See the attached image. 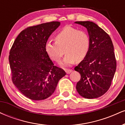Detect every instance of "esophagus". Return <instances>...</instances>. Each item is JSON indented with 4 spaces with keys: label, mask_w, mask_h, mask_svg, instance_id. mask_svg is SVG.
Masks as SVG:
<instances>
[{
    "label": "esophagus",
    "mask_w": 125,
    "mask_h": 125,
    "mask_svg": "<svg viewBox=\"0 0 125 125\" xmlns=\"http://www.w3.org/2000/svg\"><path fill=\"white\" fill-rule=\"evenodd\" d=\"M72 71V69H65V72L67 74H69Z\"/></svg>",
    "instance_id": "34e87169"
}]
</instances>
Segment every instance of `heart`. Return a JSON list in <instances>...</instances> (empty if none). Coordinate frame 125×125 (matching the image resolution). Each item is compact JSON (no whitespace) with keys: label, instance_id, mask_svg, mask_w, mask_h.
Listing matches in <instances>:
<instances>
[{"label":"heart","instance_id":"obj_1","mask_svg":"<svg viewBox=\"0 0 125 125\" xmlns=\"http://www.w3.org/2000/svg\"><path fill=\"white\" fill-rule=\"evenodd\" d=\"M55 42H48L45 50L53 61L59 63L66 53L63 64L67 66L76 61H83L90 48L89 36L86 31L71 26H66L54 36ZM65 52H64V51Z\"/></svg>","mask_w":125,"mask_h":125}]
</instances>
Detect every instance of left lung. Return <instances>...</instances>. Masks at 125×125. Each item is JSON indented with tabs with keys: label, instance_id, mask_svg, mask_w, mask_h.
I'll return each instance as SVG.
<instances>
[{
	"label": "left lung",
	"instance_id": "obj_1",
	"mask_svg": "<svg viewBox=\"0 0 125 125\" xmlns=\"http://www.w3.org/2000/svg\"><path fill=\"white\" fill-rule=\"evenodd\" d=\"M85 27L90 40L86 58L74 67L81 74L76 90L84 98H97L110 88L114 77L116 61L109 35L92 21H76Z\"/></svg>",
	"mask_w": 125,
	"mask_h": 125
}]
</instances>
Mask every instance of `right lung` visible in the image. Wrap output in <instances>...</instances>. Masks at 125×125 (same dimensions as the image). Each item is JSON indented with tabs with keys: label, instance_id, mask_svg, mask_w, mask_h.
Wrapping results in <instances>:
<instances>
[{
	"label": "right lung",
	"instance_id": "right-lung-1",
	"mask_svg": "<svg viewBox=\"0 0 125 125\" xmlns=\"http://www.w3.org/2000/svg\"><path fill=\"white\" fill-rule=\"evenodd\" d=\"M59 25V21H51L28 27L19 34L10 50L13 83L30 99L51 96L66 74L63 69L54 65L45 50L49 38Z\"/></svg>",
	"mask_w": 125,
	"mask_h": 125
}]
</instances>
